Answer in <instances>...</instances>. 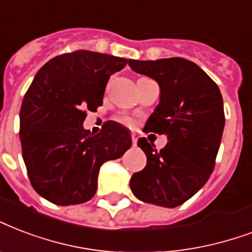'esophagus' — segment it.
Returning a JSON list of instances; mask_svg holds the SVG:
<instances>
[{"instance_id":"1","label":"esophagus","mask_w":252,"mask_h":252,"mask_svg":"<svg viewBox=\"0 0 252 252\" xmlns=\"http://www.w3.org/2000/svg\"><path fill=\"white\" fill-rule=\"evenodd\" d=\"M130 136H132V144H133V145H136V144H137V133L132 132V134H130Z\"/></svg>"}]
</instances>
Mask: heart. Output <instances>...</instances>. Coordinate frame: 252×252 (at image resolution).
<instances>
[{
	"mask_svg": "<svg viewBox=\"0 0 252 252\" xmlns=\"http://www.w3.org/2000/svg\"><path fill=\"white\" fill-rule=\"evenodd\" d=\"M119 122L122 123V124H124V126H133L134 122L133 119H130L129 116H120V118L118 119Z\"/></svg>",
	"mask_w": 252,
	"mask_h": 252,
	"instance_id": "b5f03b06",
	"label": "heart"
}]
</instances>
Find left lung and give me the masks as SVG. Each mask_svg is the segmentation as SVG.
<instances>
[{"label": "left lung", "mask_w": 252, "mask_h": 252, "mask_svg": "<svg viewBox=\"0 0 252 252\" xmlns=\"http://www.w3.org/2000/svg\"><path fill=\"white\" fill-rule=\"evenodd\" d=\"M128 63L133 71L156 80L161 90L160 103L144 132L168 136L160 151L145 137L139 139L147 166L132 176L130 190L143 202L180 206L214 170L224 128L220 88L202 68L184 58Z\"/></svg>", "instance_id": "8db88e82"}]
</instances>
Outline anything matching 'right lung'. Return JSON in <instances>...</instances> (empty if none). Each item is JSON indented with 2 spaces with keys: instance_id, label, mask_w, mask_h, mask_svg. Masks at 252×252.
Instances as JSON below:
<instances>
[{
  "instance_id": "right-lung-1",
  "label": "right lung",
  "mask_w": 252,
  "mask_h": 252,
  "mask_svg": "<svg viewBox=\"0 0 252 252\" xmlns=\"http://www.w3.org/2000/svg\"><path fill=\"white\" fill-rule=\"evenodd\" d=\"M129 62L76 50L53 58L38 71L19 112V139L29 180L50 202L67 206L95 195L99 169L132 145L129 130L105 122L97 134L83 128L87 109L103 104L109 76Z\"/></svg>"
}]
</instances>
